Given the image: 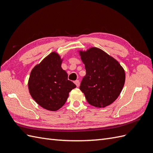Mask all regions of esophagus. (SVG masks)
Masks as SVG:
<instances>
[{
	"label": "esophagus",
	"mask_w": 153,
	"mask_h": 153,
	"mask_svg": "<svg viewBox=\"0 0 153 153\" xmlns=\"http://www.w3.org/2000/svg\"><path fill=\"white\" fill-rule=\"evenodd\" d=\"M74 83H75V84H76V86H77V87H78L79 86V80H76V81H75Z\"/></svg>",
	"instance_id": "obj_1"
}]
</instances>
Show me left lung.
<instances>
[{
  "label": "left lung",
  "instance_id": "8db88e82",
  "mask_svg": "<svg viewBox=\"0 0 153 153\" xmlns=\"http://www.w3.org/2000/svg\"><path fill=\"white\" fill-rule=\"evenodd\" d=\"M85 64L86 75L79 87L87 101L96 108H105L114 102L126 80L125 71L115 58L97 47L78 51Z\"/></svg>",
  "mask_w": 153,
  "mask_h": 153
}]
</instances>
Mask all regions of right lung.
Returning a JSON list of instances; mask_svg holds the SVG:
<instances>
[{"mask_svg": "<svg viewBox=\"0 0 153 153\" xmlns=\"http://www.w3.org/2000/svg\"><path fill=\"white\" fill-rule=\"evenodd\" d=\"M63 58L52 52L32 69L28 80L29 92L42 108L56 111L66 102L69 93L76 85L68 79L61 67Z\"/></svg>", "mask_w": 153, "mask_h": 153, "instance_id": "add662e5", "label": "right lung"}]
</instances>
